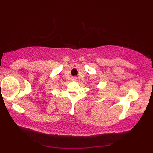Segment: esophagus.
<instances>
[{"label":"esophagus","mask_w":153,"mask_h":153,"mask_svg":"<svg viewBox=\"0 0 153 153\" xmlns=\"http://www.w3.org/2000/svg\"><path fill=\"white\" fill-rule=\"evenodd\" d=\"M72 80H73V81H74V82H75V81H77V78H76V77H74L73 78H72Z\"/></svg>","instance_id":"1"}]
</instances>
